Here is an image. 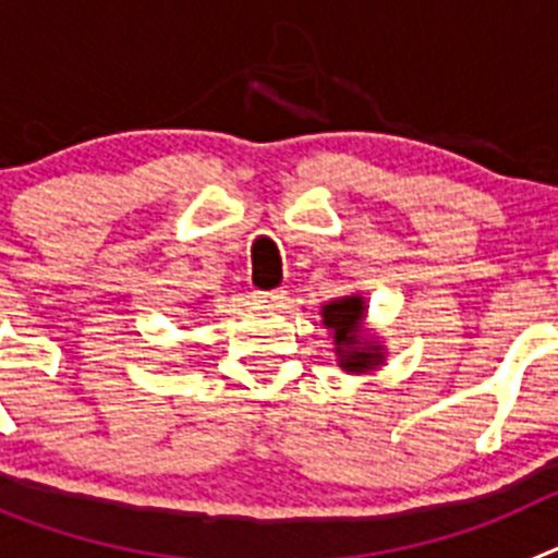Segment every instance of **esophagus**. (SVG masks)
Masks as SVG:
<instances>
[{"label": "esophagus", "mask_w": 558, "mask_h": 558, "mask_svg": "<svg viewBox=\"0 0 558 558\" xmlns=\"http://www.w3.org/2000/svg\"><path fill=\"white\" fill-rule=\"evenodd\" d=\"M254 302L263 304V307H284V302H288V290H256L254 293Z\"/></svg>", "instance_id": "obj_1"}]
</instances>
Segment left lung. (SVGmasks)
Wrapping results in <instances>:
<instances>
[{
  "mask_svg": "<svg viewBox=\"0 0 558 558\" xmlns=\"http://www.w3.org/2000/svg\"><path fill=\"white\" fill-rule=\"evenodd\" d=\"M322 318L324 327L332 332L338 366L343 372L366 374L383 366L386 349L379 347V340L363 329V322H366V299L363 295H340L335 302L324 304Z\"/></svg>",
  "mask_w": 558,
  "mask_h": 558,
  "instance_id": "left-lung-1",
  "label": "left lung"
}]
</instances>
